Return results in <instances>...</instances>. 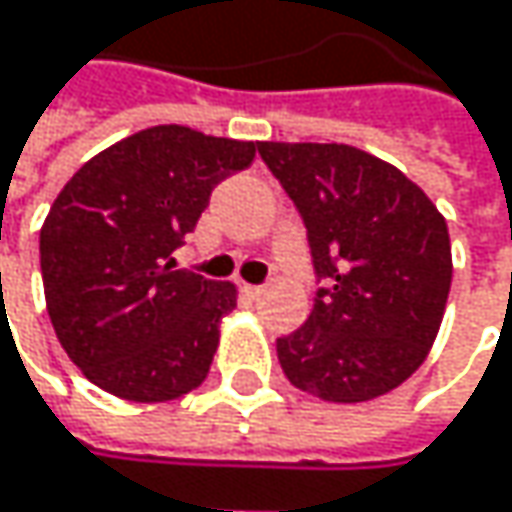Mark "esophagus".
<instances>
[{"instance_id":"obj_1","label":"esophagus","mask_w":512,"mask_h":512,"mask_svg":"<svg viewBox=\"0 0 512 512\" xmlns=\"http://www.w3.org/2000/svg\"><path fill=\"white\" fill-rule=\"evenodd\" d=\"M243 290H246V296H249L252 302H257V299H260V296L266 293V287H263V284H246Z\"/></svg>"}]
</instances>
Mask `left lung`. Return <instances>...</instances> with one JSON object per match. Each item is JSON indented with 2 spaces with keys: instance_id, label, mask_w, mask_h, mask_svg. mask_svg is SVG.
Wrapping results in <instances>:
<instances>
[{
  "instance_id": "1",
  "label": "left lung",
  "mask_w": 512,
  "mask_h": 512,
  "mask_svg": "<svg viewBox=\"0 0 512 512\" xmlns=\"http://www.w3.org/2000/svg\"><path fill=\"white\" fill-rule=\"evenodd\" d=\"M257 154L302 216L317 275L308 323L275 341L287 379L332 403L397 388L442 326V213L403 171L350 145L260 142Z\"/></svg>"
}]
</instances>
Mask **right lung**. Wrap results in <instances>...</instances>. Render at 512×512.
<instances>
[{"label": "right lung", "mask_w": 512, "mask_h": 512, "mask_svg": "<svg viewBox=\"0 0 512 512\" xmlns=\"http://www.w3.org/2000/svg\"><path fill=\"white\" fill-rule=\"evenodd\" d=\"M255 148L162 124L88 159L58 192L41 228L47 311L64 353L103 391L162 403L204 382L237 290L171 255Z\"/></svg>", "instance_id": "1"}]
</instances>
